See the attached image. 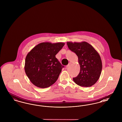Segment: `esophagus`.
Masks as SVG:
<instances>
[{
  "label": "esophagus",
  "instance_id": "obj_1",
  "mask_svg": "<svg viewBox=\"0 0 122 122\" xmlns=\"http://www.w3.org/2000/svg\"><path fill=\"white\" fill-rule=\"evenodd\" d=\"M70 63H69V64H68L67 65H66V68H68L69 66H70Z\"/></svg>",
  "mask_w": 122,
  "mask_h": 122
}]
</instances>
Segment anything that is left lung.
<instances>
[{"label":"left lung","instance_id":"1","mask_svg":"<svg viewBox=\"0 0 122 122\" xmlns=\"http://www.w3.org/2000/svg\"><path fill=\"white\" fill-rule=\"evenodd\" d=\"M69 48L76 53L80 65V72L74 82L81 87H90L98 80L102 70L100 56L91 44L86 41L67 42Z\"/></svg>","mask_w":122,"mask_h":122}]
</instances>
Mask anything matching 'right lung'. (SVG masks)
Here are the masks:
<instances>
[{"label": "right lung", "mask_w": 122, "mask_h": 122, "mask_svg": "<svg viewBox=\"0 0 122 122\" xmlns=\"http://www.w3.org/2000/svg\"><path fill=\"white\" fill-rule=\"evenodd\" d=\"M64 44V42H41L28 52L25 59V70L35 86L47 88L57 81L64 66L55 55Z\"/></svg>", "instance_id": "1"}]
</instances>
